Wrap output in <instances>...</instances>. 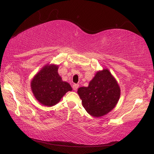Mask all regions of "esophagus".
<instances>
[{
    "instance_id": "34e87169",
    "label": "esophagus",
    "mask_w": 154,
    "mask_h": 154,
    "mask_svg": "<svg viewBox=\"0 0 154 154\" xmlns=\"http://www.w3.org/2000/svg\"><path fill=\"white\" fill-rule=\"evenodd\" d=\"M78 88H79V84H75H75L72 85V88L75 91H76L78 89Z\"/></svg>"
}]
</instances>
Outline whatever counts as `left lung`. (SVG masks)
<instances>
[{"mask_svg": "<svg viewBox=\"0 0 154 154\" xmlns=\"http://www.w3.org/2000/svg\"><path fill=\"white\" fill-rule=\"evenodd\" d=\"M77 93L88 113L99 118L116 106L120 96V88L109 70L103 69L96 72L88 87L79 88Z\"/></svg>", "mask_w": 154, "mask_h": 154, "instance_id": "obj_1", "label": "left lung"}]
</instances>
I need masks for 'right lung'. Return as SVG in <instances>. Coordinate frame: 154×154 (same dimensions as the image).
Returning <instances> with one entry per match:
<instances>
[{"instance_id": "obj_1", "label": "right lung", "mask_w": 154, "mask_h": 154, "mask_svg": "<svg viewBox=\"0 0 154 154\" xmlns=\"http://www.w3.org/2000/svg\"><path fill=\"white\" fill-rule=\"evenodd\" d=\"M58 66L48 64L43 67L31 81V89L35 97L44 106H51L59 103L72 88L63 82L58 72Z\"/></svg>"}]
</instances>
